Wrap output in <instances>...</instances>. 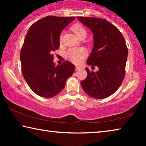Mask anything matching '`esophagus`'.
Returning <instances> with one entry per match:
<instances>
[{
    "instance_id": "1",
    "label": "esophagus",
    "mask_w": 146,
    "mask_h": 146,
    "mask_svg": "<svg viewBox=\"0 0 146 146\" xmlns=\"http://www.w3.org/2000/svg\"><path fill=\"white\" fill-rule=\"evenodd\" d=\"M80 69H81V67H80V66H76V67H75V70H80Z\"/></svg>"
}]
</instances>
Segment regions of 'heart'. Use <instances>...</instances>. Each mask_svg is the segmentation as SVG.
Segmentation results:
<instances>
[{
  "mask_svg": "<svg viewBox=\"0 0 146 146\" xmlns=\"http://www.w3.org/2000/svg\"><path fill=\"white\" fill-rule=\"evenodd\" d=\"M71 29L79 38H82V36H86L87 35V31H86V29L80 24H76L73 25L71 28ZM61 40L62 35H60V41H61ZM66 58L69 60L73 63L78 64L84 58L86 55V51L84 49L81 48H71L66 52Z\"/></svg>",
  "mask_w": 146,
  "mask_h": 146,
  "instance_id": "b5f03b06",
  "label": "heart"
}]
</instances>
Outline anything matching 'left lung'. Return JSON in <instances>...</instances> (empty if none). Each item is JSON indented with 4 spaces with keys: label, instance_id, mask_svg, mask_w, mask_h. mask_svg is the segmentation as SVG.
<instances>
[{
    "label": "left lung",
    "instance_id": "obj_1",
    "mask_svg": "<svg viewBox=\"0 0 146 146\" xmlns=\"http://www.w3.org/2000/svg\"><path fill=\"white\" fill-rule=\"evenodd\" d=\"M77 19L93 34V48L87 64L98 68L96 72L86 68L88 76L80 82L81 86L91 97L107 98L118 90L124 78L128 53L125 39L117 27L105 19Z\"/></svg>",
    "mask_w": 146,
    "mask_h": 146
}]
</instances>
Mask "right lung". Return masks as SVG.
I'll return each mask as SVG.
<instances>
[{
    "mask_svg": "<svg viewBox=\"0 0 146 146\" xmlns=\"http://www.w3.org/2000/svg\"><path fill=\"white\" fill-rule=\"evenodd\" d=\"M75 19L47 16L28 29L20 55L22 72L31 90L40 97L58 95L75 72V65L67 60L55 66L52 55L59 48L62 31Z\"/></svg>",
    "mask_w": 146,
    "mask_h": 146,
    "instance_id": "right-lung-1",
    "label": "right lung"
}]
</instances>
